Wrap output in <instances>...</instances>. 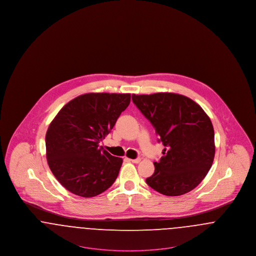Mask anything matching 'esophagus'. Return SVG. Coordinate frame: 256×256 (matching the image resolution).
<instances>
[{
  "label": "esophagus",
  "mask_w": 256,
  "mask_h": 256,
  "mask_svg": "<svg viewBox=\"0 0 256 256\" xmlns=\"http://www.w3.org/2000/svg\"><path fill=\"white\" fill-rule=\"evenodd\" d=\"M132 162H134V163H139L140 161H141V158H137L135 159H130Z\"/></svg>",
  "instance_id": "esophagus-1"
}]
</instances>
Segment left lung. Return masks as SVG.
Masks as SVG:
<instances>
[{"label":"left lung","mask_w":256,"mask_h":256,"mask_svg":"<svg viewBox=\"0 0 256 256\" xmlns=\"http://www.w3.org/2000/svg\"><path fill=\"white\" fill-rule=\"evenodd\" d=\"M132 102L165 146L146 184L165 196L190 192L206 178L215 156L210 118L193 100L176 93L134 94Z\"/></svg>","instance_id":"8db88e82"}]
</instances>
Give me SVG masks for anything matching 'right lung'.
<instances>
[{"label": "right lung", "instance_id": "1", "mask_svg": "<svg viewBox=\"0 0 256 256\" xmlns=\"http://www.w3.org/2000/svg\"><path fill=\"white\" fill-rule=\"evenodd\" d=\"M130 102V94L88 93L65 104L46 134L50 169L74 195H100L114 183L122 159L98 146Z\"/></svg>", "mask_w": 256, "mask_h": 256}]
</instances>
